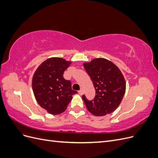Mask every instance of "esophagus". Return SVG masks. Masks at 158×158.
I'll return each instance as SVG.
<instances>
[{"label": "esophagus", "mask_w": 158, "mask_h": 158, "mask_svg": "<svg viewBox=\"0 0 158 158\" xmlns=\"http://www.w3.org/2000/svg\"><path fill=\"white\" fill-rule=\"evenodd\" d=\"M78 94H79L80 95H82V94H84V91H83L82 89L79 90V91H78Z\"/></svg>", "instance_id": "1"}]
</instances>
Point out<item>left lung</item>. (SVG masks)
<instances>
[{
	"instance_id": "1",
	"label": "left lung",
	"mask_w": 158,
	"mask_h": 158,
	"mask_svg": "<svg viewBox=\"0 0 158 158\" xmlns=\"http://www.w3.org/2000/svg\"><path fill=\"white\" fill-rule=\"evenodd\" d=\"M84 66L95 89L92 100L82 95L88 110L95 116L111 113L120 105L125 93L126 83L121 70L112 62L102 58L95 59Z\"/></svg>"
}]
</instances>
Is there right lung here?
I'll return each mask as SVG.
<instances>
[{
	"instance_id": "add662e5",
	"label": "right lung",
	"mask_w": 158,
	"mask_h": 158,
	"mask_svg": "<svg viewBox=\"0 0 158 158\" xmlns=\"http://www.w3.org/2000/svg\"><path fill=\"white\" fill-rule=\"evenodd\" d=\"M70 64L62 58H50L42 63L33 76L32 88L40 106L52 114L64 112L77 91L72 89L70 80L63 77Z\"/></svg>"
}]
</instances>
